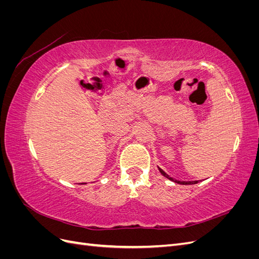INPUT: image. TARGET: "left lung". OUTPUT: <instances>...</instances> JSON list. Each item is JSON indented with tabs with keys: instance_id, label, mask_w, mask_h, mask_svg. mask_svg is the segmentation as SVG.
<instances>
[{
	"instance_id": "1",
	"label": "left lung",
	"mask_w": 259,
	"mask_h": 259,
	"mask_svg": "<svg viewBox=\"0 0 259 259\" xmlns=\"http://www.w3.org/2000/svg\"><path fill=\"white\" fill-rule=\"evenodd\" d=\"M158 168H159V170H160V173H161L164 177H166L167 179L171 180V182H174V183L179 184V185H195V184H198V182H199V180H193V182H180V180H176V179H174V178L169 177L162 168H160V167H158Z\"/></svg>"
}]
</instances>
